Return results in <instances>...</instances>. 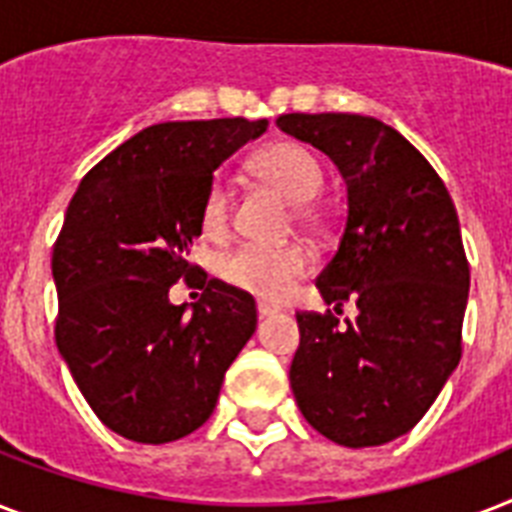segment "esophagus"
<instances>
[{
	"label": "esophagus",
	"instance_id": "1",
	"mask_svg": "<svg viewBox=\"0 0 512 512\" xmlns=\"http://www.w3.org/2000/svg\"><path fill=\"white\" fill-rule=\"evenodd\" d=\"M273 308L271 305H265V303H257V316H260V319H268V316H273Z\"/></svg>",
	"mask_w": 512,
	"mask_h": 512
}]
</instances>
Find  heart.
<instances>
[{
	"mask_svg": "<svg viewBox=\"0 0 512 512\" xmlns=\"http://www.w3.org/2000/svg\"><path fill=\"white\" fill-rule=\"evenodd\" d=\"M255 172L273 183L297 207L303 223L316 215L308 201L324 185V170L313 151L300 143H273L255 156ZM231 223V188L223 175L212 177L201 199V228L209 236H220ZM311 265V255L300 244H241L220 257L217 271L231 287L249 292L260 300H281Z\"/></svg>",
	"mask_w": 512,
	"mask_h": 512,
	"instance_id": "1",
	"label": "heart"
}]
</instances>
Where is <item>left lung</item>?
I'll return each instance as SVG.
<instances>
[{
	"instance_id": "8db88e82",
	"label": "left lung",
	"mask_w": 512,
	"mask_h": 512,
	"mask_svg": "<svg viewBox=\"0 0 512 512\" xmlns=\"http://www.w3.org/2000/svg\"><path fill=\"white\" fill-rule=\"evenodd\" d=\"M281 132L337 164L348 188L340 244L319 273L332 311L297 313L289 385L321 436L350 449L388 444L422 420L462 356L470 268L460 220L428 159L380 119L281 114Z\"/></svg>"
}]
</instances>
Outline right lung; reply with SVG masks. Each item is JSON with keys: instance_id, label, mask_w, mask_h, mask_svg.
<instances>
[{"instance_id": "add662e5", "label": "right lung", "mask_w": 512, "mask_h": 512, "mask_svg": "<svg viewBox=\"0 0 512 512\" xmlns=\"http://www.w3.org/2000/svg\"><path fill=\"white\" fill-rule=\"evenodd\" d=\"M268 130L265 119L164 122L95 164L76 188L52 247L55 342L68 372L119 436L167 444L201 428L220 385L255 335V300L185 260L201 236L215 170ZM202 281L199 304L169 287Z\"/></svg>"}]
</instances>
